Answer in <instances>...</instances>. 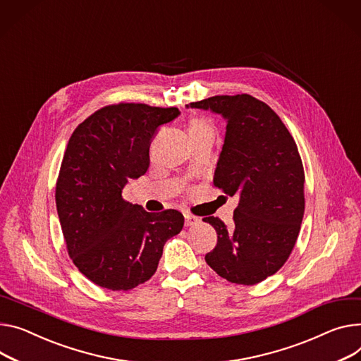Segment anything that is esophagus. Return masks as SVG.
Masks as SVG:
<instances>
[{
	"instance_id": "obj_1",
	"label": "esophagus",
	"mask_w": 361,
	"mask_h": 361,
	"mask_svg": "<svg viewBox=\"0 0 361 361\" xmlns=\"http://www.w3.org/2000/svg\"><path fill=\"white\" fill-rule=\"evenodd\" d=\"M200 223V218L195 215H190V214H185V226L190 227V226H195Z\"/></svg>"
}]
</instances>
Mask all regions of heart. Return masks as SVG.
Returning a JSON list of instances; mask_svg holds the SVG:
<instances>
[{"mask_svg":"<svg viewBox=\"0 0 361 361\" xmlns=\"http://www.w3.org/2000/svg\"><path fill=\"white\" fill-rule=\"evenodd\" d=\"M188 131H189V135H193V134L214 133V128L207 120L195 117V118H190V121L188 124Z\"/></svg>","mask_w":361,"mask_h":361,"instance_id":"heart-1","label":"heart"}]
</instances>
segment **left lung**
<instances>
[{
	"label": "left lung",
	"instance_id": "8db88e82",
	"mask_svg": "<svg viewBox=\"0 0 361 361\" xmlns=\"http://www.w3.org/2000/svg\"><path fill=\"white\" fill-rule=\"evenodd\" d=\"M186 108L226 120L214 185L238 197L233 228L204 218L218 235L205 262L231 283L256 285L285 264L299 235L305 175L296 143L279 116L252 95H215Z\"/></svg>",
	"mask_w": 361,
	"mask_h": 361
}]
</instances>
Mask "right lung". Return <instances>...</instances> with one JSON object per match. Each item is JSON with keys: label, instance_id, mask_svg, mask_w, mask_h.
Returning <instances> with one entry per match:
<instances>
[{"label": "right lung", "instance_id": "add662e5", "mask_svg": "<svg viewBox=\"0 0 361 361\" xmlns=\"http://www.w3.org/2000/svg\"><path fill=\"white\" fill-rule=\"evenodd\" d=\"M175 106L108 105L72 133L56 183V208L68 253L95 285L128 290L154 274L163 247L179 234L176 209L147 212L123 198L126 185L149 169V147Z\"/></svg>", "mask_w": 361, "mask_h": 361}]
</instances>
